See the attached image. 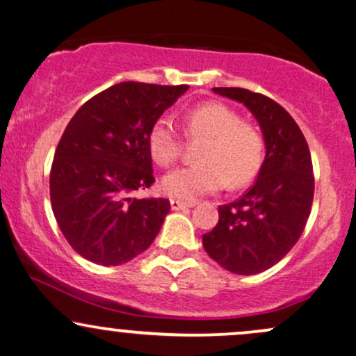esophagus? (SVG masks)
Instances as JSON below:
<instances>
[{
    "label": "esophagus",
    "mask_w": 356,
    "mask_h": 356,
    "mask_svg": "<svg viewBox=\"0 0 356 356\" xmlns=\"http://www.w3.org/2000/svg\"><path fill=\"white\" fill-rule=\"evenodd\" d=\"M189 207H194V204L177 201V199H172V201H170V209L172 211H184V209H189Z\"/></svg>",
    "instance_id": "obj_1"
}]
</instances>
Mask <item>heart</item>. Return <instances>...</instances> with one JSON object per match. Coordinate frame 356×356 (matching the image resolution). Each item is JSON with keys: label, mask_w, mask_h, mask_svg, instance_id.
<instances>
[{"label": "heart", "mask_w": 356, "mask_h": 356, "mask_svg": "<svg viewBox=\"0 0 356 356\" xmlns=\"http://www.w3.org/2000/svg\"><path fill=\"white\" fill-rule=\"evenodd\" d=\"M189 137L204 138L197 150L199 164L181 167L162 177L167 195L194 201L201 195L231 187H243L259 172L264 140L254 125L241 120L234 110L219 102H206L184 115ZM149 150L159 165H170L181 154V137L167 118L155 120L149 130Z\"/></svg>", "instance_id": "heart-1"}]
</instances>
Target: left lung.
Here are the masks:
<instances>
[{
	"mask_svg": "<svg viewBox=\"0 0 356 356\" xmlns=\"http://www.w3.org/2000/svg\"><path fill=\"white\" fill-rule=\"evenodd\" d=\"M212 92L254 115L266 155L251 189L219 206V222L202 236V246L227 271L257 275L280 263L305 229L314 192L312 155L300 127L275 100L244 88Z\"/></svg>",
	"mask_w": 356,
	"mask_h": 356,
	"instance_id": "8db88e82",
	"label": "left lung"
}]
</instances>
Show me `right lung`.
<instances>
[{
	"mask_svg": "<svg viewBox=\"0 0 356 356\" xmlns=\"http://www.w3.org/2000/svg\"><path fill=\"white\" fill-rule=\"evenodd\" d=\"M187 85L122 81L79 108L55 150L51 209L85 259L118 266L144 252L170 211L167 199H137L154 184L149 130Z\"/></svg>",
	"mask_w": 356,
	"mask_h": 356,
	"instance_id": "obj_1",
	"label": "right lung"
}]
</instances>
